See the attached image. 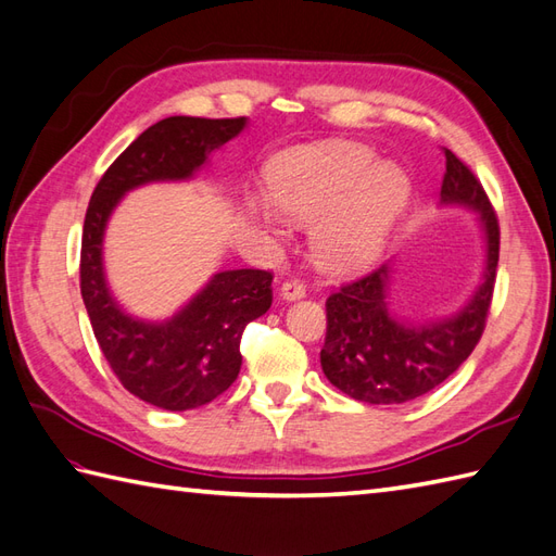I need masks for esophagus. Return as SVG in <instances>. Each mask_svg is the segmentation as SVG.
Instances as JSON below:
<instances>
[{
	"instance_id": "1",
	"label": "esophagus",
	"mask_w": 556,
	"mask_h": 556,
	"mask_svg": "<svg viewBox=\"0 0 556 556\" xmlns=\"http://www.w3.org/2000/svg\"><path fill=\"white\" fill-rule=\"evenodd\" d=\"M306 294V286L302 280H286L280 286V296L286 302H296V300H302V296Z\"/></svg>"
}]
</instances>
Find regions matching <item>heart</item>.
<instances>
[{
    "mask_svg": "<svg viewBox=\"0 0 556 556\" xmlns=\"http://www.w3.org/2000/svg\"><path fill=\"white\" fill-rule=\"evenodd\" d=\"M268 195L290 219L314 224L311 250L320 268L351 274L377 262L408 202L410 181L354 141L296 146L270 160ZM254 214L270 228L278 216L262 202Z\"/></svg>",
    "mask_w": 556,
    "mask_h": 556,
    "instance_id": "heart-1",
    "label": "heart"
}]
</instances>
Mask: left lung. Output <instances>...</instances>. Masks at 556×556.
I'll list each match as a JSON object with an SVG mask.
<instances>
[{
  "label": "left lung",
  "mask_w": 556,
  "mask_h": 556,
  "mask_svg": "<svg viewBox=\"0 0 556 556\" xmlns=\"http://www.w3.org/2000/svg\"><path fill=\"white\" fill-rule=\"evenodd\" d=\"M441 205L477 212L485 240L479 288L457 314L427 323L399 318L389 308L391 264L330 294L320 365L330 384L351 399L391 405L425 396L448 380L481 340L493 300L500 228L483 186L451 151H445Z\"/></svg>",
  "instance_id": "8db88e82"
}]
</instances>
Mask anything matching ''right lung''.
<instances>
[{"label":"right lung","instance_id":"right-lung-1","mask_svg":"<svg viewBox=\"0 0 556 556\" xmlns=\"http://www.w3.org/2000/svg\"><path fill=\"white\" fill-rule=\"evenodd\" d=\"M248 127V117L176 115L155 122L93 188L83 231L79 288L93 334L129 394L165 410L214 401L240 372V337L274 302V276L260 268L214 274L191 302L165 320H143L117 304L103 274V233L122 195L155 181H186Z\"/></svg>","mask_w":556,"mask_h":556}]
</instances>
